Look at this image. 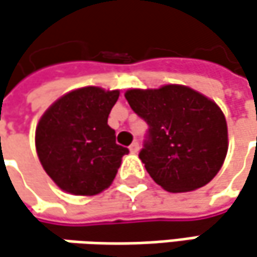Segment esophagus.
<instances>
[{
    "label": "esophagus",
    "instance_id": "1",
    "mask_svg": "<svg viewBox=\"0 0 257 257\" xmlns=\"http://www.w3.org/2000/svg\"><path fill=\"white\" fill-rule=\"evenodd\" d=\"M129 151H131L132 154H137V153L140 151V144L137 143V141L131 144V145H129Z\"/></svg>",
    "mask_w": 257,
    "mask_h": 257
}]
</instances>
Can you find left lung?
<instances>
[{"label":"left lung","instance_id":"1","mask_svg":"<svg viewBox=\"0 0 257 257\" xmlns=\"http://www.w3.org/2000/svg\"><path fill=\"white\" fill-rule=\"evenodd\" d=\"M125 97L150 125L140 159L157 185L173 193L190 192L217 176L228 151V131L214 100L180 84L131 88Z\"/></svg>","mask_w":257,"mask_h":257}]
</instances>
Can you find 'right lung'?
<instances>
[{
    "label": "right lung",
    "instance_id": "add662e5",
    "mask_svg": "<svg viewBox=\"0 0 257 257\" xmlns=\"http://www.w3.org/2000/svg\"><path fill=\"white\" fill-rule=\"evenodd\" d=\"M119 90L81 87L52 103L36 126L35 144L43 170L67 193L93 196L113 182L128 148L116 144L107 117Z\"/></svg>",
    "mask_w": 257,
    "mask_h": 257
}]
</instances>
